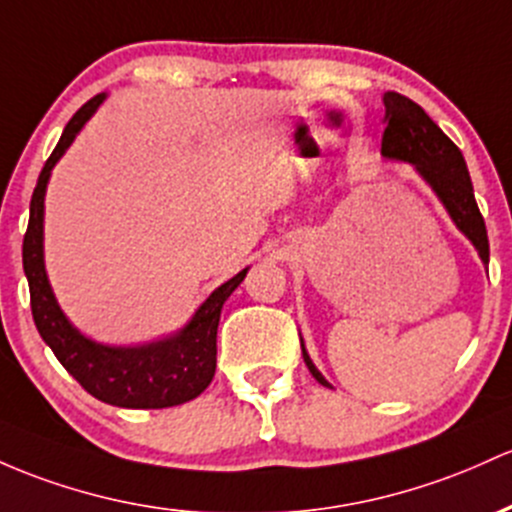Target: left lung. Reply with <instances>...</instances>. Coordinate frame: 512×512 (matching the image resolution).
<instances>
[{
    "label": "left lung",
    "mask_w": 512,
    "mask_h": 512,
    "mask_svg": "<svg viewBox=\"0 0 512 512\" xmlns=\"http://www.w3.org/2000/svg\"><path fill=\"white\" fill-rule=\"evenodd\" d=\"M384 109L386 128L384 138H381V155L393 162H406L420 174V179L428 184L440 199V204L445 206L459 233L476 247L481 262L488 265L486 223L479 206H476L474 187H471L462 150L442 133V128L415 101L403 97V94L386 92ZM301 352L308 372L316 376L318 384L333 389L328 379L318 372L313 359L308 357L303 340Z\"/></svg>",
    "instance_id": "left-lung-1"
}]
</instances>
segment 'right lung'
I'll return each mask as SVG.
<instances>
[{
  "instance_id": "add662e5",
  "label": "right lung",
  "mask_w": 512,
  "mask_h": 512,
  "mask_svg": "<svg viewBox=\"0 0 512 512\" xmlns=\"http://www.w3.org/2000/svg\"><path fill=\"white\" fill-rule=\"evenodd\" d=\"M104 101L106 92H101L67 121L53 155L38 174L24 235V272L31 291V311L43 342L94 398L119 408H172L192 401L211 384L216 374V333L223 303L238 289L250 267L213 289L182 328L160 340L143 345H104L72 325L55 299L46 272V192L53 167Z\"/></svg>"
}]
</instances>
